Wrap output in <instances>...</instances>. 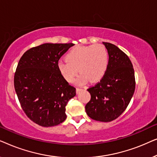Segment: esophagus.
<instances>
[{"mask_svg": "<svg viewBox=\"0 0 157 157\" xmlns=\"http://www.w3.org/2000/svg\"><path fill=\"white\" fill-rule=\"evenodd\" d=\"M82 91V89H80V88H76V94L80 93V91Z\"/></svg>", "mask_w": 157, "mask_h": 157, "instance_id": "34e87169", "label": "esophagus"}]
</instances>
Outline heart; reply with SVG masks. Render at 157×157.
Instances as JSON below:
<instances>
[{"label":"heart","mask_w":157,"mask_h":157,"mask_svg":"<svg viewBox=\"0 0 157 157\" xmlns=\"http://www.w3.org/2000/svg\"><path fill=\"white\" fill-rule=\"evenodd\" d=\"M66 61L58 63V69L62 77L68 83L74 81L79 71L80 76L76 80L78 84L88 81L95 83L101 80L109 66V53L101 44L77 46L66 55Z\"/></svg>","instance_id":"heart-1"}]
</instances>
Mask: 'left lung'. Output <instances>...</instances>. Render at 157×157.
<instances>
[{
	"label": "left lung",
	"instance_id": "1",
	"mask_svg": "<svg viewBox=\"0 0 157 157\" xmlns=\"http://www.w3.org/2000/svg\"><path fill=\"white\" fill-rule=\"evenodd\" d=\"M109 53V66L100 82L87 89L91 100L86 112L91 119L109 122L117 119L128 106L135 91L133 65L128 56L110 43L103 42Z\"/></svg>",
	"mask_w": 157,
	"mask_h": 157
}]
</instances>
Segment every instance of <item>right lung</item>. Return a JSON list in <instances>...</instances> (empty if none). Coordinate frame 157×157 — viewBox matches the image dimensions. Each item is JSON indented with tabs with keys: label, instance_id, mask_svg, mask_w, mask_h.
<instances>
[{
	"label": "right lung",
	"instance_id": "add662e5",
	"mask_svg": "<svg viewBox=\"0 0 157 157\" xmlns=\"http://www.w3.org/2000/svg\"><path fill=\"white\" fill-rule=\"evenodd\" d=\"M74 44H44L23 53L14 75V87L28 117L38 125H59L66 119V106L76 96L58 69L59 60Z\"/></svg>",
	"mask_w": 157,
	"mask_h": 157
}]
</instances>
